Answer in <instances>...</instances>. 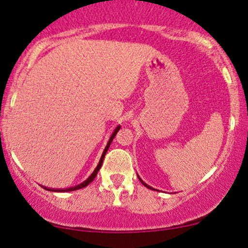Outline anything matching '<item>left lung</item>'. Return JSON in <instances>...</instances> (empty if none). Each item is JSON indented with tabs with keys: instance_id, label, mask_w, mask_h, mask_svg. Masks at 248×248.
Returning <instances> with one entry per match:
<instances>
[{
	"instance_id": "8db88e82",
	"label": "left lung",
	"mask_w": 248,
	"mask_h": 248,
	"mask_svg": "<svg viewBox=\"0 0 248 248\" xmlns=\"http://www.w3.org/2000/svg\"><path fill=\"white\" fill-rule=\"evenodd\" d=\"M139 179H140V182L142 183V184H143V185L145 186V187H148V188H150V189H151V187H150V186H149V185H147V184H145V183H144L143 181H142V179H141L140 177H139Z\"/></svg>"
}]
</instances>
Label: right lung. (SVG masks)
Returning <instances> with one entry per match:
<instances>
[{
  "label": "right lung",
  "instance_id": "right-lung-1",
  "mask_svg": "<svg viewBox=\"0 0 248 248\" xmlns=\"http://www.w3.org/2000/svg\"><path fill=\"white\" fill-rule=\"evenodd\" d=\"M120 128H121V126H117L116 128H115L114 133L111 134V137H110V139H109V141H108V143H107V145H106V148H105V150H104V152H103V155H101L99 164H98V166L96 167V169H94V170H93V174H91V175L89 176V177H88V178L86 179V181H84L83 183H81V184H79V185L74 186V187H70V188H59V189H55V188H47V189H48V191H54V192H71V191H76V189L83 188V187H86V186L89 185L90 183L93 181L94 177H96V176H97V174H98V170H99L100 167H101V165H103V161H104L105 155H106V152H107V150H108V148H109V145H110V143H111V141H113V139L115 138V135L117 134V132L120 131ZM45 188H46V187H45Z\"/></svg>",
  "mask_w": 248,
  "mask_h": 248
}]
</instances>
